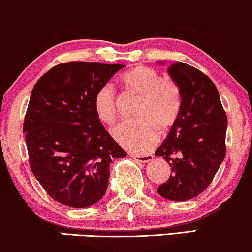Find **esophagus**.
Segmentation results:
<instances>
[{
    "label": "esophagus",
    "instance_id": "1",
    "mask_svg": "<svg viewBox=\"0 0 252 252\" xmlns=\"http://www.w3.org/2000/svg\"><path fill=\"white\" fill-rule=\"evenodd\" d=\"M132 158L135 161H138V162H141V163H147V162H151V161L154 160V155H152V154H146V155L132 154Z\"/></svg>",
    "mask_w": 252,
    "mask_h": 252
}]
</instances>
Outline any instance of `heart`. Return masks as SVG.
Returning <instances> with one entry per match:
<instances>
[{
  "instance_id": "1",
  "label": "heart",
  "mask_w": 252,
  "mask_h": 252,
  "mask_svg": "<svg viewBox=\"0 0 252 252\" xmlns=\"http://www.w3.org/2000/svg\"><path fill=\"white\" fill-rule=\"evenodd\" d=\"M120 82L126 90L141 95L135 112L139 120L124 121L112 131L113 136L129 150L150 151L158 140L154 127L167 131L178 119L181 95L179 86L169 78L151 67L135 66L121 76ZM95 116L105 125H112L117 117L116 95L111 86H104L95 93Z\"/></svg>"
}]
</instances>
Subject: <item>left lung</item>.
<instances>
[{"label": "left lung", "instance_id": "8db88e82", "mask_svg": "<svg viewBox=\"0 0 252 252\" xmlns=\"http://www.w3.org/2000/svg\"><path fill=\"white\" fill-rule=\"evenodd\" d=\"M168 74L179 86L181 106L166 140L155 151L172 168L158 192L167 200L182 202L200 195L224 160L228 119L209 77L181 62L170 64Z\"/></svg>", "mask_w": 252, "mask_h": 252}]
</instances>
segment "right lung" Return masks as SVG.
<instances>
[{
	"instance_id": "right-lung-1",
	"label": "right lung",
	"mask_w": 252,
	"mask_h": 252,
	"mask_svg": "<svg viewBox=\"0 0 252 252\" xmlns=\"http://www.w3.org/2000/svg\"><path fill=\"white\" fill-rule=\"evenodd\" d=\"M125 65L70 62L33 86L23 133L30 167L55 201L72 208L97 203L107 189L112 160L126 152L95 116V93Z\"/></svg>"
}]
</instances>
